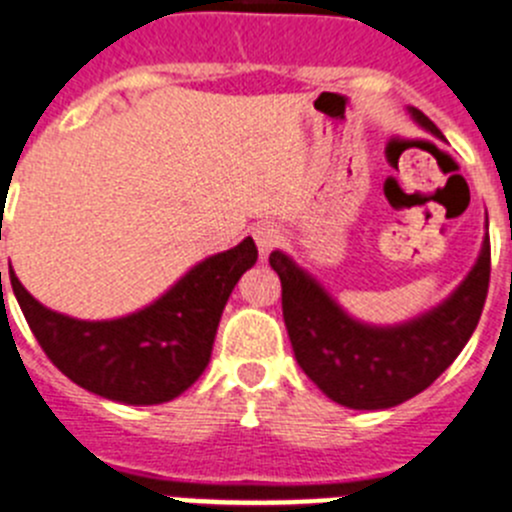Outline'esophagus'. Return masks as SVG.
Masks as SVG:
<instances>
[{"instance_id":"esophagus-1","label":"esophagus","mask_w":512,"mask_h":512,"mask_svg":"<svg viewBox=\"0 0 512 512\" xmlns=\"http://www.w3.org/2000/svg\"><path fill=\"white\" fill-rule=\"evenodd\" d=\"M252 237H255L257 242V250H260L262 255H267V252H272L280 242H283V229H280L278 224H257V227L252 229Z\"/></svg>"}]
</instances>
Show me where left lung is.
Listing matches in <instances>:
<instances>
[{
    "instance_id": "obj_1",
    "label": "left lung",
    "mask_w": 512,
    "mask_h": 512,
    "mask_svg": "<svg viewBox=\"0 0 512 512\" xmlns=\"http://www.w3.org/2000/svg\"><path fill=\"white\" fill-rule=\"evenodd\" d=\"M412 116L442 136L422 111L412 108ZM270 265L283 283L285 328L308 379L348 409H389L427 389L470 341L490 288V237L450 300L396 328L348 318L283 252H272Z\"/></svg>"
}]
</instances>
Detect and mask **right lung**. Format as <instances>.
I'll use <instances>...</instances> for the list:
<instances>
[{"label":"right lung","mask_w":512,"mask_h":512,"mask_svg":"<svg viewBox=\"0 0 512 512\" xmlns=\"http://www.w3.org/2000/svg\"><path fill=\"white\" fill-rule=\"evenodd\" d=\"M255 260L257 247L247 237L199 262L154 305L95 323L47 310L12 270L9 280L37 343L70 381L123 404H164L207 369L229 293Z\"/></svg>","instance_id":"right-lung-1"}]
</instances>
